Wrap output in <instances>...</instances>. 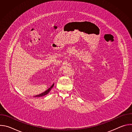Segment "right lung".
Listing matches in <instances>:
<instances>
[{"instance_id": "obj_1", "label": "right lung", "mask_w": 132, "mask_h": 132, "mask_svg": "<svg viewBox=\"0 0 132 132\" xmlns=\"http://www.w3.org/2000/svg\"><path fill=\"white\" fill-rule=\"evenodd\" d=\"M54 85V84H53L51 86V87H50V88H49L47 90H46V91H44V92H43V93H42L40 94V95H36V96H35V97H43V96H45V95H47V94L49 93V92L51 91V89L53 87Z\"/></svg>"}]
</instances>
